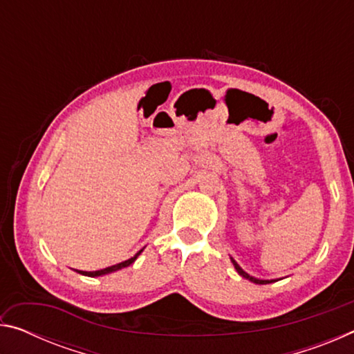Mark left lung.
Returning a JSON list of instances; mask_svg holds the SVG:
<instances>
[{"label": "left lung", "instance_id": "8db88e82", "mask_svg": "<svg viewBox=\"0 0 354 354\" xmlns=\"http://www.w3.org/2000/svg\"><path fill=\"white\" fill-rule=\"evenodd\" d=\"M232 261V263H234V267H236V270H237V273L241 274V277H243V278H247V279H250V281H253V283H256V284H268V283H272V281H263V279H256V278H253V277H250L248 273H245L241 267H239V263L234 261V259H231Z\"/></svg>", "mask_w": 354, "mask_h": 354}]
</instances>
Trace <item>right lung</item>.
I'll list each match as a JSON object with an SVG mask.
<instances>
[{
  "label": "right lung",
  "mask_w": 354,
  "mask_h": 354,
  "mask_svg": "<svg viewBox=\"0 0 354 354\" xmlns=\"http://www.w3.org/2000/svg\"><path fill=\"white\" fill-rule=\"evenodd\" d=\"M140 253H142V250L136 256L131 257V259H128V261L115 263V266H111V267H107V268H101V270H97V272H81V270H77V273L86 274V277H92L93 278V277H101V274H107V273H111V272H117V270H120V268H124V267L131 266V263H133L137 259V256H139Z\"/></svg>",
  "instance_id": "obj_1"
}]
</instances>
